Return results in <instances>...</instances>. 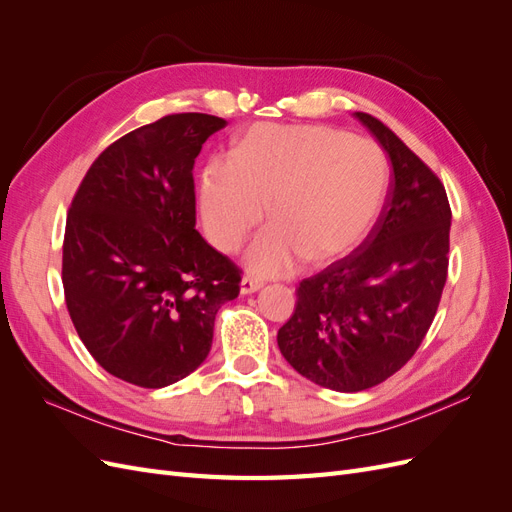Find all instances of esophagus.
<instances>
[{"instance_id":"34e87169","label":"esophagus","mask_w":512,"mask_h":512,"mask_svg":"<svg viewBox=\"0 0 512 512\" xmlns=\"http://www.w3.org/2000/svg\"><path fill=\"white\" fill-rule=\"evenodd\" d=\"M239 288H241V294H254V292H258L262 288V282L256 280V277L245 275L243 280H241V284H239Z\"/></svg>"}]
</instances>
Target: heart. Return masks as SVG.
<instances>
[{
    "label": "heart",
    "instance_id": "b5f03b06",
    "mask_svg": "<svg viewBox=\"0 0 512 512\" xmlns=\"http://www.w3.org/2000/svg\"><path fill=\"white\" fill-rule=\"evenodd\" d=\"M389 185L384 151L327 126L247 130L230 158H213L200 175L198 203L209 239L235 250L269 213L245 252L258 275H288L307 256L329 260L374 226Z\"/></svg>",
    "mask_w": 512,
    "mask_h": 512
}]
</instances>
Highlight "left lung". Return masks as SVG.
I'll return each mask as SVG.
<instances>
[{"label":"left lung","instance_id":"left-lung-1","mask_svg":"<svg viewBox=\"0 0 512 512\" xmlns=\"http://www.w3.org/2000/svg\"><path fill=\"white\" fill-rule=\"evenodd\" d=\"M393 166L378 222L346 258L297 288L277 331L284 359L324 389L359 393L404 367L429 331L448 269L444 185L382 121L354 113Z\"/></svg>","mask_w":512,"mask_h":512}]
</instances>
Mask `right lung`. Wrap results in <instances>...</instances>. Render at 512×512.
Segmentation results:
<instances>
[{
    "instance_id": "1",
    "label": "right lung",
    "mask_w": 512,
    "mask_h": 512,
    "mask_svg": "<svg viewBox=\"0 0 512 512\" xmlns=\"http://www.w3.org/2000/svg\"><path fill=\"white\" fill-rule=\"evenodd\" d=\"M226 121L181 113L121 136L91 164L64 237L66 305L89 354L162 389L207 359L241 275L196 230L194 160Z\"/></svg>"
}]
</instances>
